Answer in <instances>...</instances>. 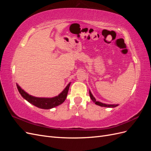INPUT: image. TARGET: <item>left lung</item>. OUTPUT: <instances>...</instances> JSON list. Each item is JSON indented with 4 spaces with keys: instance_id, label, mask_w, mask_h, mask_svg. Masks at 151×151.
<instances>
[{
    "instance_id": "8db88e82",
    "label": "left lung",
    "mask_w": 151,
    "mask_h": 151,
    "mask_svg": "<svg viewBox=\"0 0 151 151\" xmlns=\"http://www.w3.org/2000/svg\"><path fill=\"white\" fill-rule=\"evenodd\" d=\"M89 96H90L91 99H92V101H93L94 103H95L96 104L98 105V106H104V107H108V108H114V107H116V106H118L117 104H103V103H101V102H99V101H96V99L93 97V94H91V91H89Z\"/></svg>"
}]
</instances>
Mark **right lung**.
I'll return each mask as SVG.
<instances>
[{"mask_svg": "<svg viewBox=\"0 0 151 151\" xmlns=\"http://www.w3.org/2000/svg\"><path fill=\"white\" fill-rule=\"evenodd\" d=\"M16 85L17 89L19 91L21 95L29 103L35 105V106L38 108L47 109L57 106L58 105H60L64 102L67 98L70 83H69L65 89L63 90L60 94L57 96L52 98H36L32 96L29 95L28 93H26L24 90H22L17 84Z\"/></svg>", "mask_w": 151, "mask_h": 151, "instance_id": "add662e5", "label": "right lung"}]
</instances>
